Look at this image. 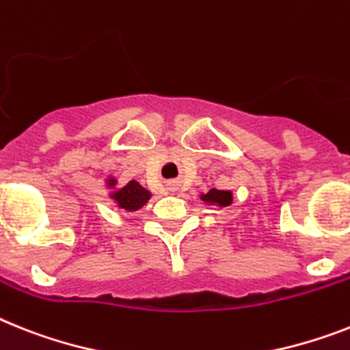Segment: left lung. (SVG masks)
Here are the masks:
<instances>
[{
  "mask_svg": "<svg viewBox=\"0 0 350 350\" xmlns=\"http://www.w3.org/2000/svg\"><path fill=\"white\" fill-rule=\"evenodd\" d=\"M202 201L215 202V204H220V206H226V204H230L231 202V192L211 189L206 196H202Z\"/></svg>",
  "mask_w": 350,
  "mask_h": 350,
  "instance_id": "1",
  "label": "left lung"
}]
</instances>
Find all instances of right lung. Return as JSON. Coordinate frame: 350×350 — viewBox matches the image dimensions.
<instances>
[{"mask_svg":"<svg viewBox=\"0 0 350 350\" xmlns=\"http://www.w3.org/2000/svg\"><path fill=\"white\" fill-rule=\"evenodd\" d=\"M113 183V181H111ZM111 198L116 199L117 204L124 210H139L140 206H144L146 202L149 201L151 193L146 189H142L137 181H130L128 185H124L119 192H116Z\"/></svg>","mask_w":350,"mask_h":350,"instance_id":"right-lung-1","label":"right lung"}]
</instances>
